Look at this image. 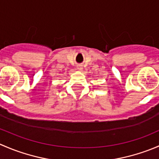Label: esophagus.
Returning <instances> with one entry per match:
<instances>
[{
    "mask_svg": "<svg viewBox=\"0 0 159 159\" xmlns=\"http://www.w3.org/2000/svg\"><path fill=\"white\" fill-rule=\"evenodd\" d=\"M78 69L79 70H83V66H82V65H78Z\"/></svg>",
    "mask_w": 159,
    "mask_h": 159,
    "instance_id": "1",
    "label": "esophagus"
}]
</instances>
